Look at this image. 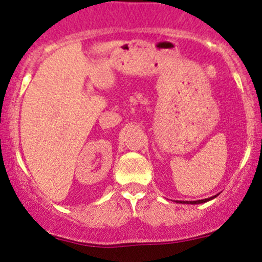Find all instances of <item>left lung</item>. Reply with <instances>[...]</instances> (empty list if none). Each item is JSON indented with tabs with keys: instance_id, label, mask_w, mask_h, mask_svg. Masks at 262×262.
I'll return each instance as SVG.
<instances>
[{
	"instance_id": "8db88e82",
	"label": "left lung",
	"mask_w": 262,
	"mask_h": 262,
	"mask_svg": "<svg viewBox=\"0 0 262 262\" xmlns=\"http://www.w3.org/2000/svg\"><path fill=\"white\" fill-rule=\"evenodd\" d=\"M215 196L212 198H209V199H204V200H196V201H183V203H187V204H201V203H206V201H209L211 199H213ZM182 203V201H181Z\"/></svg>"
}]
</instances>
